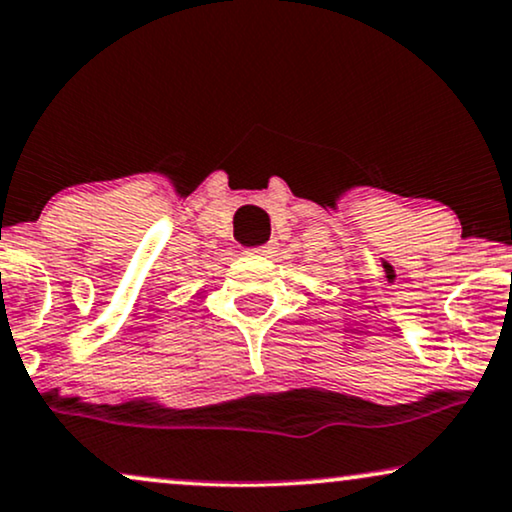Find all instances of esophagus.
<instances>
[{"instance_id":"1","label":"esophagus","mask_w":512,"mask_h":512,"mask_svg":"<svg viewBox=\"0 0 512 512\" xmlns=\"http://www.w3.org/2000/svg\"><path fill=\"white\" fill-rule=\"evenodd\" d=\"M274 243H267V245H262V248H257V252H260V255H264V257H272L274 255Z\"/></svg>"}]
</instances>
